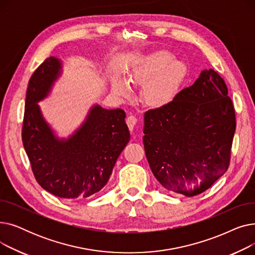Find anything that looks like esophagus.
Here are the masks:
<instances>
[{
	"mask_svg": "<svg viewBox=\"0 0 255 255\" xmlns=\"http://www.w3.org/2000/svg\"><path fill=\"white\" fill-rule=\"evenodd\" d=\"M126 122H127V125H128V127H129L130 131H131V132L134 131V128H135L136 123H137V119H136L134 116L130 115V116L127 118Z\"/></svg>",
	"mask_w": 255,
	"mask_h": 255,
	"instance_id": "esophagus-1",
	"label": "esophagus"
}]
</instances>
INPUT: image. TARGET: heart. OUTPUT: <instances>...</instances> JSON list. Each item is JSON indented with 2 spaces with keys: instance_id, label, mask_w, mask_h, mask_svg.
Here are the masks:
<instances>
[{
  "instance_id": "b5f03b06",
  "label": "heart",
  "mask_w": 255,
  "mask_h": 255,
  "mask_svg": "<svg viewBox=\"0 0 255 255\" xmlns=\"http://www.w3.org/2000/svg\"><path fill=\"white\" fill-rule=\"evenodd\" d=\"M185 72V65L173 59L169 51L157 50L133 66L126 79L115 76L112 79V90L115 95L126 97L131 93L130 87L142 86L141 101L153 109H161L177 96Z\"/></svg>"
}]
</instances>
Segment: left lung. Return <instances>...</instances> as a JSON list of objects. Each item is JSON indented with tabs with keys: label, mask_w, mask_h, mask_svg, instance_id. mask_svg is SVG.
Masks as SVG:
<instances>
[{
	"label": "left lung",
	"mask_w": 255,
	"mask_h": 255,
	"mask_svg": "<svg viewBox=\"0 0 255 255\" xmlns=\"http://www.w3.org/2000/svg\"><path fill=\"white\" fill-rule=\"evenodd\" d=\"M229 91L213 69L165 107L145 112L144 152L164 188L186 196L209 189L230 163L236 117Z\"/></svg>",
	"instance_id": "8db88e82"
}]
</instances>
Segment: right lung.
I'll list each match as a JSON object with an SVG mask.
<instances>
[{
	"label": "right lung",
	"mask_w": 255,
	"mask_h": 255,
	"mask_svg": "<svg viewBox=\"0 0 255 255\" xmlns=\"http://www.w3.org/2000/svg\"><path fill=\"white\" fill-rule=\"evenodd\" d=\"M62 74L63 61L49 57L30 78L22 143L34 176L44 190L62 198L89 197L110 180L130 132L123 110H105L95 103L71 134L59 136L38 103L49 96Z\"/></svg>",
	"instance_id": "add662e5"
}]
</instances>
